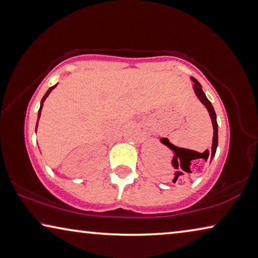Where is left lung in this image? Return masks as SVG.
<instances>
[{
    "label": "left lung",
    "mask_w": 258,
    "mask_h": 258,
    "mask_svg": "<svg viewBox=\"0 0 258 258\" xmlns=\"http://www.w3.org/2000/svg\"><path fill=\"white\" fill-rule=\"evenodd\" d=\"M191 80L193 81V91H194V93H196V95L198 96V99L200 100L201 103H203L204 106L206 107V109L208 110V113H210V116H211V120H212L213 130H214V133H213V141H212V151H211V154L208 152V150L205 151L204 154H200V155H203V158L206 160V162H207L208 156L211 155V162H212L213 157L215 156L216 148H218V122H216V114H215V110H214V108H213L211 101L206 98V94H205V93L203 92V86L200 85V83L197 79H194V78H191ZM167 145H169V147H171V148L175 149V150H178V148L171 144L169 141H167ZM175 178H177V175H175L173 180H175Z\"/></svg>",
    "instance_id": "obj_1"
}]
</instances>
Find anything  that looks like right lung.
I'll list each match as a JSON object with an SVG mask.
<instances>
[{
    "label": "right lung",
    "instance_id": "add662e5",
    "mask_svg": "<svg viewBox=\"0 0 258 258\" xmlns=\"http://www.w3.org/2000/svg\"><path fill=\"white\" fill-rule=\"evenodd\" d=\"M57 87V84H55L54 86H52V87H50L47 89V92L45 93V95L43 96V99H42V101H40V107H39V110H38V118H37V124H36V130H37V126H38V121H39V117H40V113H42V109H43V103H44V101H45L46 100V98L48 96V94H50V93L52 92V89L53 88H55Z\"/></svg>",
    "mask_w": 258,
    "mask_h": 258
}]
</instances>
